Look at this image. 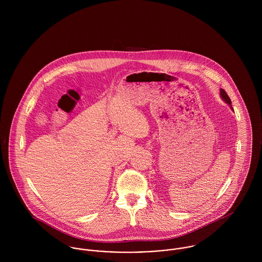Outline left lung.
Returning a JSON list of instances; mask_svg holds the SVG:
<instances>
[{"instance_id":"1","label":"left lung","mask_w":262,"mask_h":262,"mask_svg":"<svg viewBox=\"0 0 262 262\" xmlns=\"http://www.w3.org/2000/svg\"><path fill=\"white\" fill-rule=\"evenodd\" d=\"M221 96H222V98H223V100H224L225 102L231 106V100H230L229 96L227 95V93L225 92L224 90H221ZM231 107H232V106H231Z\"/></svg>"}]
</instances>
